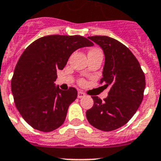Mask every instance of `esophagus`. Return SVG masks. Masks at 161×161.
<instances>
[{
    "instance_id": "1",
    "label": "esophagus",
    "mask_w": 161,
    "mask_h": 161,
    "mask_svg": "<svg viewBox=\"0 0 161 161\" xmlns=\"http://www.w3.org/2000/svg\"><path fill=\"white\" fill-rule=\"evenodd\" d=\"M86 96V94L83 93L82 92H78V98H83Z\"/></svg>"
}]
</instances>
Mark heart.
Instances as JSON below:
<instances>
[{"label": "heart", "instance_id": "obj_1", "mask_svg": "<svg viewBox=\"0 0 161 161\" xmlns=\"http://www.w3.org/2000/svg\"><path fill=\"white\" fill-rule=\"evenodd\" d=\"M90 53H102L100 50L99 49H92V51H90Z\"/></svg>", "mask_w": 161, "mask_h": 161}]
</instances>
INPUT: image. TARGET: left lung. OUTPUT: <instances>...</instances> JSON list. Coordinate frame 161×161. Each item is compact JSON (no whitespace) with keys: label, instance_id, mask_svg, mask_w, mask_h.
Masks as SVG:
<instances>
[{"label":"left lung","instance_id":"left-lung-1","mask_svg":"<svg viewBox=\"0 0 161 161\" xmlns=\"http://www.w3.org/2000/svg\"><path fill=\"white\" fill-rule=\"evenodd\" d=\"M104 51V65L100 83L110 86L102 100L92 96L94 104L86 112L92 126L103 131L117 130L130 120L143 98L146 82L139 62L130 50L108 36H89Z\"/></svg>","mask_w":161,"mask_h":161}]
</instances>
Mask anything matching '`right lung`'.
<instances>
[{
	"label": "right lung",
	"mask_w": 161,
	"mask_h": 161,
	"mask_svg": "<svg viewBox=\"0 0 161 161\" xmlns=\"http://www.w3.org/2000/svg\"><path fill=\"white\" fill-rule=\"evenodd\" d=\"M94 44L80 36L53 35L41 37L21 55L11 80L15 105L34 129L50 132L64 123L67 111L76 100L75 87L55 86L57 71L63 69L71 54Z\"/></svg>",
	"instance_id": "1"
}]
</instances>
